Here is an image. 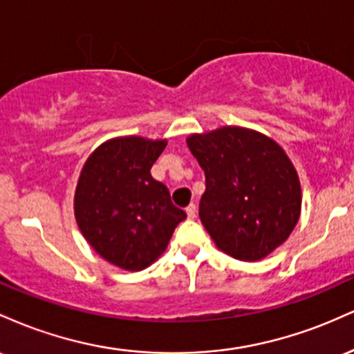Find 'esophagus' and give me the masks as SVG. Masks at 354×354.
Here are the masks:
<instances>
[{
	"label": "esophagus",
	"mask_w": 354,
	"mask_h": 354,
	"mask_svg": "<svg viewBox=\"0 0 354 354\" xmlns=\"http://www.w3.org/2000/svg\"><path fill=\"white\" fill-rule=\"evenodd\" d=\"M186 214H188L189 219L196 216V205H194V203H191V205L186 206Z\"/></svg>",
	"instance_id": "esophagus-1"
}]
</instances>
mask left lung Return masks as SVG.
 <instances>
[{
  "label": "left lung",
  "mask_w": 354,
  "mask_h": 354,
  "mask_svg": "<svg viewBox=\"0 0 354 354\" xmlns=\"http://www.w3.org/2000/svg\"><path fill=\"white\" fill-rule=\"evenodd\" d=\"M188 146L206 178L201 223L219 250L258 261L286 241L298 223L301 188L273 140L226 126L189 136Z\"/></svg>",
  "instance_id": "left-lung-1"
}]
</instances>
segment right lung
Instances as JSON below:
<instances>
[{"mask_svg":"<svg viewBox=\"0 0 354 354\" xmlns=\"http://www.w3.org/2000/svg\"><path fill=\"white\" fill-rule=\"evenodd\" d=\"M166 141L116 138L103 143L83 166L75 216L96 253L128 271L148 268L186 218L169 189L153 180L151 166Z\"/></svg>","mask_w":354,"mask_h":354,"instance_id":"obj_1","label":"right lung"}]
</instances>
